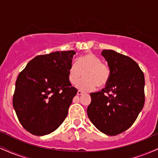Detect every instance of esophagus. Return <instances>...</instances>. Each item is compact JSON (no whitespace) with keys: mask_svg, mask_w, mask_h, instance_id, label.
<instances>
[{"mask_svg":"<svg viewBox=\"0 0 158 158\" xmlns=\"http://www.w3.org/2000/svg\"><path fill=\"white\" fill-rule=\"evenodd\" d=\"M84 94V92L81 91V90H78V92H77V94H78V95H81V94Z\"/></svg>","mask_w":158,"mask_h":158,"instance_id":"34e87169","label":"esophagus"}]
</instances>
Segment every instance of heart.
I'll return each mask as SVG.
<instances>
[{
	"mask_svg": "<svg viewBox=\"0 0 158 158\" xmlns=\"http://www.w3.org/2000/svg\"><path fill=\"white\" fill-rule=\"evenodd\" d=\"M77 87L81 90H91L96 85L99 88L106 86L110 79V70L106 63L102 62L100 58L92 52H87L77 59L69 68L68 78L70 83L75 85L82 77Z\"/></svg>",
	"mask_w": 158,
	"mask_h": 158,
	"instance_id": "b5f03b06",
	"label": "heart"
}]
</instances>
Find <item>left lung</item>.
<instances>
[{
    "mask_svg": "<svg viewBox=\"0 0 158 158\" xmlns=\"http://www.w3.org/2000/svg\"><path fill=\"white\" fill-rule=\"evenodd\" d=\"M110 79L101 91L90 94L87 113L98 130L115 136L129 128L145 102L144 74L137 63L112 50H102Z\"/></svg>",
    "mask_w": 158,
    "mask_h": 158,
    "instance_id": "obj_1",
    "label": "left lung"
}]
</instances>
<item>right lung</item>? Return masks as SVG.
Masks as SVG:
<instances>
[{"mask_svg":"<svg viewBox=\"0 0 158 158\" xmlns=\"http://www.w3.org/2000/svg\"><path fill=\"white\" fill-rule=\"evenodd\" d=\"M74 50L35 56L20 72L12 104L19 122L32 135L43 136L64 122L77 89L69 80Z\"/></svg>","mask_w":158,"mask_h":158,"instance_id":"obj_1","label":"right lung"}]
</instances>
